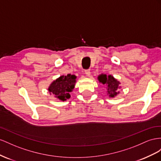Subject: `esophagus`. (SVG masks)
I'll return each instance as SVG.
<instances>
[{"label": "esophagus", "mask_w": 161, "mask_h": 161, "mask_svg": "<svg viewBox=\"0 0 161 161\" xmlns=\"http://www.w3.org/2000/svg\"><path fill=\"white\" fill-rule=\"evenodd\" d=\"M90 73H91V72H90V69H86V70H85V74H86L87 76H88V77H90Z\"/></svg>", "instance_id": "obj_1"}]
</instances>
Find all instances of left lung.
<instances>
[{"label":"left lung","mask_w":161,"mask_h":161,"mask_svg":"<svg viewBox=\"0 0 161 161\" xmlns=\"http://www.w3.org/2000/svg\"><path fill=\"white\" fill-rule=\"evenodd\" d=\"M99 82L103 84L107 85V90L108 94L110 97L114 98L118 94H119V89L121 88L119 86L120 82L117 81L115 78H114L111 75H107L106 74H101L98 77Z\"/></svg>","instance_id":"8db88e82"}]
</instances>
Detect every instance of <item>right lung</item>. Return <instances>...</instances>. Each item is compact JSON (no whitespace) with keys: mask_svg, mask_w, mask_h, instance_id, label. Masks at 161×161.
<instances>
[{"mask_svg":"<svg viewBox=\"0 0 161 161\" xmlns=\"http://www.w3.org/2000/svg\"><path fill=\"white\" fill-rule=\"evenodd\" d=\"M75 79L76 76L74 75L60 76L50 85L48 92L50 94H54L55 98L65 101L71 97L69 92L74 88Z\"/></svg>","mask_w":161,"mask_h":161,"instance_id":"right-lung-1","label":"right lung"}]
</instances>
